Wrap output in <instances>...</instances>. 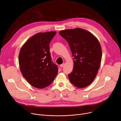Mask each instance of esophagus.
Segmentation results:
<instances>
[{
	"label": "esophagus",
	"instance_id": "34e87169",
	"mask_svg": "<svg viewBox=\"0 0 121 121\" xmlns=\"http://www.w3.org/2000/svg\"><path fill=\"white\" fill-rule=\"evenodd\" d=\"M64 65H65V64H64V63H63L62 64H61V65H60V66L61 68H63V67H64Z\"/></svg>",
	"mask_w": 121,
	"mask_h": 121
}]
</instances>
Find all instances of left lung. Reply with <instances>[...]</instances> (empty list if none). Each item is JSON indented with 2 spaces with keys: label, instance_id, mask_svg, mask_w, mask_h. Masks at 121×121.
Returning <instances> with one entry per match:
<instances>
[{
  "label": "left lung",
  "instance_id": "8db88e82",
  "mask_svg": "<svg viewBox=\"0 0 121 121\" xmlns=\"http://www.w3.org/2000/svg\"><path fill=\"white\" fill-rule=\"evenodd\" d=\"M59 34L69 45L74 57V67L68 75L76 87L84 88L95 80L100 68L102 49L97 38L81 28L61 30Z\"/></svg>",
  "mask_w": 121,
  "mask_h": 121
}]
</instances>
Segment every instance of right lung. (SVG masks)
Returning <instances> with one entry per match:
<instances>
[{"instance_id":"1","label":"right lung","mask_w":121,"mask_h":121,"mask_svg":"<svg viewBox=\"0 0 121 121\" xmlns=\"http://www.w3.org/2000/svg\"><path fill=\"white\" fill-rule=\"evenodd\" d=\"M56 32L38 33L21 47L19 54L20 71L35 88L43 89L50 85L58 73L57 65L51 56L49 44Z\"/></svg>"}]
</instances>
